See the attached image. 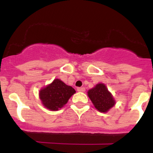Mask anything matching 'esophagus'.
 I'll return each mask as SVG.
<instances>
[{"label":"esophagus","mask_w":153,"mask_h":153,"mask_svg":"<svg viewBox=\"0 0 153 153\" xmlns=\"http://www.w3.org/2000/svg\"><path fill=\"white\" fill-rule=\"evenodd\" d=\"M77 91H79V92H84V91H86V89L84 88V87H78Z\"/></svg>","instance_id":"obj_1"}]
</instances>
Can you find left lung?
Segmentation results:
<instances>
[{"instance_id":"8db88e82","label":"left lung","mask_w":153,"mask_h":153,"mask_svg":"<svg viewBox=\"0 0 153 153\" xmlns=\"http://www.w3.org/2000/svg\"><path fill=\"white\" fill-rule=\"evenodd\" d=\"M89 98L93 102L94 105L102 113H105L115 104L113 96L104 84L99 83L94 88L88 91Z\"/></svg>"}]
</instances>
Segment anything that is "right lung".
<instances>
[{"mask_svg":"<svg viewBox=\"0 0 153 153\" xmlns=\"http://www.w3.org/2000/svg\"><path fill=\"white\" fill-rule=\"evenodd\" d=\"M74 93V88L56 79L52 83L42 89L39 92V98L46 108L51 110H58L67 104Z\"/></svg>","mask_w":153,"mask_h":153,"instance_id":"right-lung-1","label":"right lung"}]
</instances>
